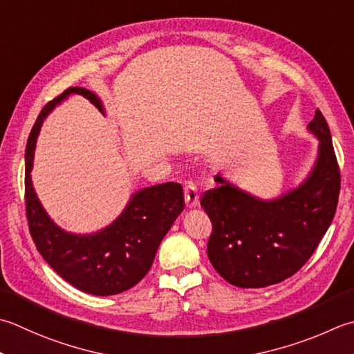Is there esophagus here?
I'll use <instances>...</instances> for the list:
<instances>
[{
    "label": "esophagus",
    "mask_w": 354,
    "mask_h": 354,
    "mask_svg": "<svg viewBox=\"0 0 354 354\" xmlns=\"http://www.w3.org/2000/svg\"><path fill=\"white\" fill-rule=\"evenodd\" d=\"M184 195H185V204L189 209H193V207H196L199 204V193L193 181H185Z\"/></svg>",
    "instance_id": "34e87169"
}]
</instances>
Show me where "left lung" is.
Listing matches in <instances>:
<instances>
[{
  "mask_svg": "<svg viewBox=\"0 0 354 354\" xmlns=\"http://www.w3.org/2000/svg\"><path fill=\"white\" fill-rule=\"evenodd\" d=\"M308 130L319 140V151L297 189L264 201L218 175L214 179L221 185L201 199L213 225L207 254L232 286L261 288L293 276L315 253L335 218L341 173L319 109Z\"/></svg>",
  "mask_w": 354,
  "mask_h": 354,
  "instance_id": "8db88e82",
  "label": "left lung"
}]
</instances>
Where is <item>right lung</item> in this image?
Returning <instances> with one entry per match:
<instances>
[{
  "label": "right lung",
  "instance_id": "obj_1",
  "mask_svg": "<svg viewBox=\"0 0 354 354\" xmlns=\"http://www.w3.org/2000/svg\"><path fill=\"white\" fill-rule=\"evenodd\" d=\"M71 93L84 96L102 112L98 96L81 87H68L41 110L26 147L27 223L38 252L62 279L84 293L118 295L136 286L149 273L162 238L184 210L183 187L165 183L136 192L120 218L93 234H73L59 228L38 201L30 171L44 118Z\"/></svg>",
  "mask_w": 354,
  "mask_h": 354
}]
</instances>
